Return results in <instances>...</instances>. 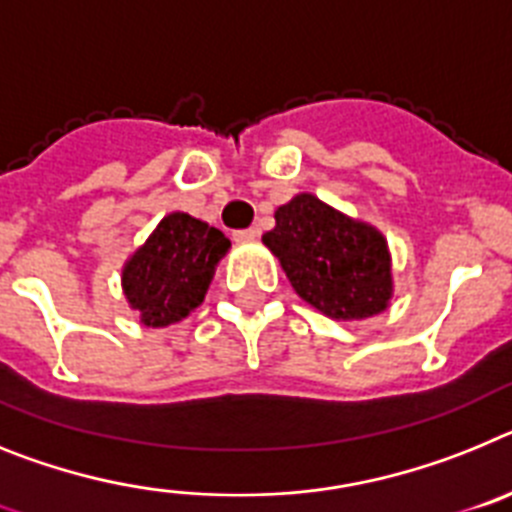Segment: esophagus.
<instances>
[{
  "label": "esophagus",
  "mask_w": 512,
  "mask_h": 512,
  "mask_svg": "<svg viewBox=\"0 0 512 512\" xmlns=\"http://www.w3.org/2000/svg\"><path fill=\"white\" fill-rule=\"evenodd\" d=\"M260 237V229L257 226H250V229H242V231H234V239L237 242H252V239Z\"/></svg>",
  "instance_id": "obj_1"
}]
</instances>
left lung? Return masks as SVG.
Returning <instances> with one entry per match:
<instances>
[{
	"instance_id": "8db88e82",
	"label": "left lung",
	"mask_w": 512,
	"mask_h": 512,
	"mask_svg": "<svg viewBox=\"0 0 512 512\" xmlns=\"http://www.w3.org/2000/svg\"><path fill=\"white\" fill-rule=\"evenodd\" d=\"M262 242L278 257L293 291L324 317L353 322L389 309L391 255L376 226L299 193L275 211V229Z\"/></svg>"
}]
</instances>
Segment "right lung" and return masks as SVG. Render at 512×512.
Listing matches in <instances>:
<instances>
[{
	"label": "right lung",
	"instance_id": "1",
	"mask_svg": "<svg viewBox=\"0 0 512 512\" xmlns=\"http://www.w3.org/2000/svg\"><path fill=\"white\" fill-rule=\"evenodd\" d=\"M231 242L190 213H167L123 265L121 286L144 327H170L203 304Z\"/></svg>",
	"mask_w": 512,
	"mask_h": 512
}]
</instances>
